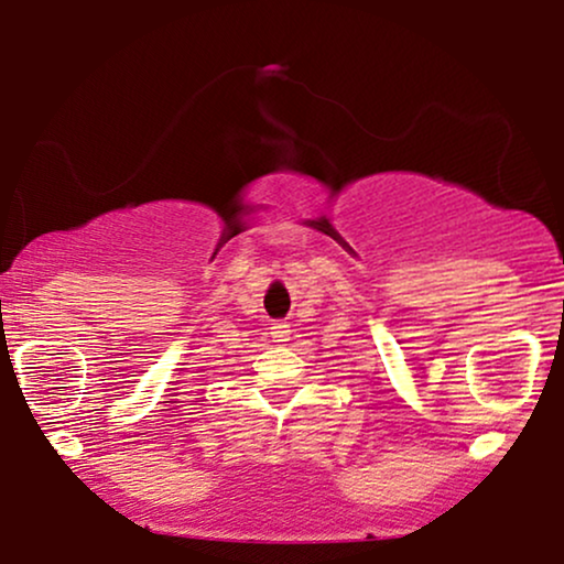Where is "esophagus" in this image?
Segmentation results:
<instances>
[{
	"mask_svg": "<svg viewBox=\"0 0 564 564\" xmlns=\"http://www.w3.org/2000/svg\"><path fill=\"white\" fill-rule=\"evenodd\" d=\"M272 338L274 341H288L290 338V326L284 321H274L272 323Z\"/></svg>",
	"mask_w": 564,
	"mask_h": 564,
	"instance_id": "34e87169",
	"label": "esophagus"
}]
</instances>
